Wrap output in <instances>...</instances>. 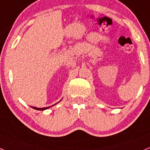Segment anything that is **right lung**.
Instances as JSON below:
<instances>
[{
	"label": "right lung",
	"instance_id": "1",
	"mask_svg": "<svg viewBox=\"0 0 150 150\" xmlns=\"http://www.w3.org/2000/svg\"><path fill=\"white\" fill-rule=\"evenodd\" d=\"M60 100V101H61ZM59 101V102H60ZM58 103H59V102H58ZM58 103H57V104H58ZM55 104H54V105H52V106H55ZM52 106H50V107H43V108H38V107H31L33 108V109H34V110H47V109H49V108H50V107H52Z\"/></svg>",
	"mask_w": 150,
	"mask_h": 150
}]
</instances>
